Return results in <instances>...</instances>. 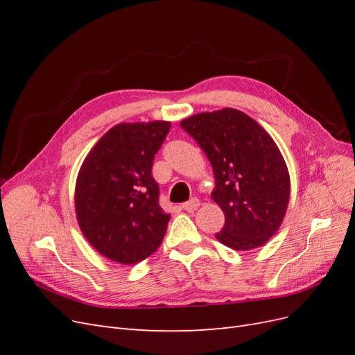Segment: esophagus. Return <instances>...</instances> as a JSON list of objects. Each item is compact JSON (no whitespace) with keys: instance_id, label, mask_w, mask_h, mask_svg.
Listing matches in <instances>:
<instances>
[{"instance_id":"obj_1","label":"esophagus","mask_w":355,"mask_h":355,"mask_svg":"<svg viewBox=\"0 0 355 355\" xmlns=\"http://www.w3.org/2000/svg\"><path fill=\"white\" fill-rule=\"evenodd\" d=\"M198 207H200V200H197V198H192L188 202L182 204V209H184L185 211H189V213L196 211Z\"/></svg>"}]
</instances>
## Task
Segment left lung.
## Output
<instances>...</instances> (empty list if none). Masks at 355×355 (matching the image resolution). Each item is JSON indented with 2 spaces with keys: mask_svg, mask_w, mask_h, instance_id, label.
Here are the masks:
<instances>
[{
  "mask_svg": "<svg viewBox=\"0 0 355 355\" xmlns=\"http://www.w3.org/2000/svg\"><path fill=\"white\" fill-rule=\"evenodd\" d=\"M213 167L211 198L225 214L218 241L234 250L263 245L280 228L290 198V176L280 149L247 114L223 108L185 118Z\"/></svg>",
  "mask_w": 355,
  "mask_h": 355,
  "instance_id": "8db88e82",
  "label": "left lung"
}]
</instances>
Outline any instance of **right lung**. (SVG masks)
<instances>
[{"label": "right lung", "instance_id": "obj_1", "mask_svg": "<svg viewBox=\"0 0 355 355\" xmlns=\"http://www.w3.org/2000/svg\"><path fill=\"white\" fill-rule=\"evenodd\" d=\"M170 125L116 124L83 161L75 184L77 220L87 241L114 262H141L164 239L170 214L159 207L151 170Z\"/></svg>", "mask_w": 355, "mask_h": 355}]
</instances>
